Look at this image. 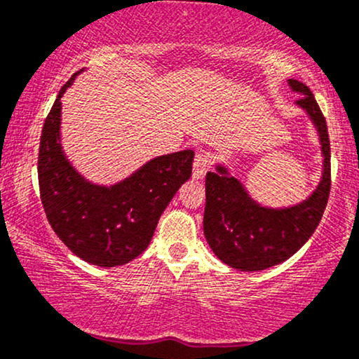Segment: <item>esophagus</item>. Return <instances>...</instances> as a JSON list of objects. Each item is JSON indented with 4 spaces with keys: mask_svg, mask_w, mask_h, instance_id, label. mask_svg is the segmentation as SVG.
I'll return each mask as SVG.
<instances>
[{
    "mask_svg": "<svg viewBox=\"0 0 359 359\" xmlns=\"http://www.w3.org/2000/svg\"><path fill=\"white\" fill-rule=\"evenodd\" d=\"M212 164V156L210 152L200 151L198 154L195 156V163H193V178L201 180L205 176V172L210 169Z\"/></svg>",
    "mask_w": 359,
    "mask_h": 359,
    "instance_id": "esophagus-1",
    "label": "esophagus"
}]
</instances>
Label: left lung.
I'll use <instances>...</instances> for the list:
<instances>
[{
  "instance_id": "8db88e82",
  "label": "left lung",
  "mask_w": 359,
  "mask_h": 359,
  "mask_svg": "<svg viewBox=\"0 0 359 359\" xmlns=\"http://www.w3.org/2000/svg\"><path fill=\"white\" fill-rule=\"evenodd\" d=\"M288 86L300 95L295 104L319 135L322 175L307 198L288 207L259 203L222 163L205 178V239L222 263L241 271H261L295 255L319 225L331 191V147L324 115L304 83L288 79Z\"/></svg>"
}]
</instances>
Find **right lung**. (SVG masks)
I'll list each match as a JSON object with an SVG mask.
<instances>
[{"instance_id":"right-lung-1","label":"right lung","mask_w":359,"mask_h":359,"mask_svg":"<svg viewBox=\"0 0 359 359\" xmlns=\"http://www.w3.org/2000/svg\"><path fill=\"white\" fill-rule=\"evenodd\" d=\"M83 71L60 88L43 123L40 198L50 227L76 256L95 266H122L147 249L159 217L190 180L195 152L152 158L114 184L88 181L64 154L60 140V98Z\"/></svg>"}]
</instances>
